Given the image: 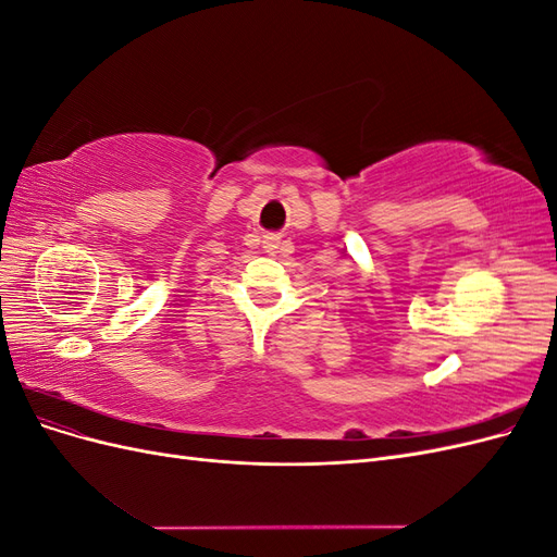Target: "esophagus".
<instances>
[{"instance_id": "34e87169", "label": "esophagus", "mask_w": 557, "mask_h": 557, "mask_svg": "<svg viewBox=\"0 0 557 557\" xmlns=\"http://www.w3.org/2000/svg\"><path fill=\"white\" fill-rule=\"evenodd\" d=\"M264 250L267 252H276L278 250V246H281V239L278 237H264Z\"/></svg>"}]
</instances>
